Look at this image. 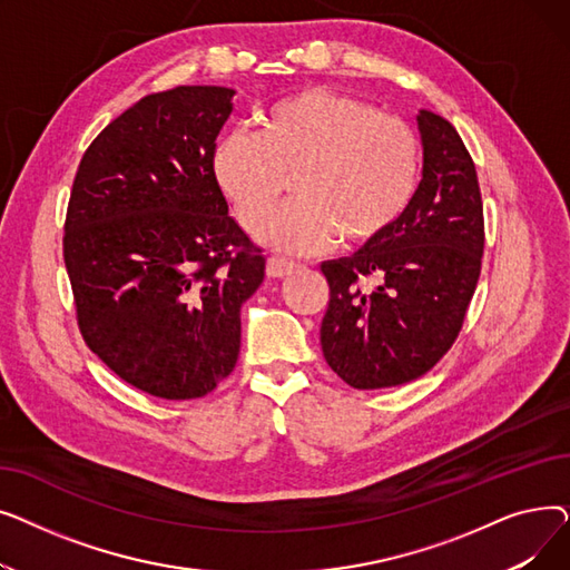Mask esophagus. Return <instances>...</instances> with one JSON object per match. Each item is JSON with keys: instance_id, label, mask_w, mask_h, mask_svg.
Returning <instances> with one entry per match:
<instances>
[{"instance_id": "obj_1", "label": "esophagus", "mask_w": 570, "mask_h": 570, "mask_svg": "<svg viewBox=\"0 0 570 570\" xmlns=\"http://www.w3.org/2000/svg\"><path fill=\"white\" fill-rule=\"evenodd\" d=\"M293 267H295V263H293V261H288V258L269 256V258H267V263H265V273H267V277L282 279V277H286V275L291 273Z\"/></svg>"}]
</instances>
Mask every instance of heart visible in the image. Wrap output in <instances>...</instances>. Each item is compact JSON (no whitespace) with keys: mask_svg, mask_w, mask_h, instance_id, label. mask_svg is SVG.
Returning a JSON list of instances; mask_svg holds the SVG:
<instances>
[{"mask_svg":"<svg viewBox=\"0 0 570 570\" xmlns=\"http://www.w3.org/2000/svg\"><path fill=\"white\" fill-rule=\"evenodd\" d=\"M421 138L406 119L333 89L312 87L258 115V134L233 131L213 170L235 215L254 230L293 178L298 200L258 237L291 254H318L344 237L370 247L391 233L421 179Z\"/></svg>","mask_w":570,"mask_h":570,"instance_id":"1","label":"heart"}]
</instances>
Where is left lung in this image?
<instances>
[{"label": "left lung", "instance_id": "left-lung-1", "mask_svg": "<svg viewBox=\"0 0 570 570\" xmlns=\"http://www.w3.org/2000/svg\"><path fill=\"white\" fill-rule=\"evenodd\" d=\"M417 129L423 179L406 215L379 243L321 265L331 286L321 348L357 391L430 372L455 344L481 277L485 219L473 159L441 115L421 110Z\"/></svg>", "mask_w": 570, "mask_h": 570}]
</instances>
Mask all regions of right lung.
<instances>
[{
	"label": "right lung",
	"mask_w": 570,
	"mask_h": 570,
	"mask_svg": "<svg viewBox=\"0 0 570 570\" xmlns=\"http://www.w3.org/2000/svg\"><path fill=\"white\" fill-rule=\"evenodd\" d=\"M233 95L179 85L142 97L73 177L62 245L78 331L110 372L161 400L203 397L235 370L239 307L265 275L213 170Z\"/></svg>",
	"instance_id": "add662e5"
}]
</instances>
